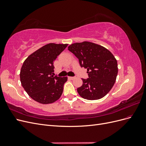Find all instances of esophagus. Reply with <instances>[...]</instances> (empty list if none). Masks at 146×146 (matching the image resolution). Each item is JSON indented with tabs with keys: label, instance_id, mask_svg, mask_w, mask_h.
<instances>
[{
	"label": "esophagus",
	"instance_id": "34e87169",
	"mask_svg": "<svg viewBox=\"0 0 146 146\" xmlns=\"http://www.w3.org/2000/svg\"><path fill=\"white\" fill-rule=\"evenodd\" d=\"M68 78L70 79V80H74V79L76 78V77H69Z\"/></svg>",
	"mask_w": 146,
	"mask_h": 146
}]
</instances>
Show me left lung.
I'll return each instance as SVG.
<instances>
[{
	"label": "left lung",
	"mask_w": 146,
	"mask_h": 146,
	"mask_svg": "<svg viewBox=\"0 0 146 146\" xmlns=\"http://www.w3.org/2000/svg\"><path fill=\"white\" fill-rule=\"evenodd\" d=\"M68 50L78 59L81 68L87 69L88 78H82L83 85L77 88L82 98L98 100L104 98L113 88L117 75V63L107 48L85 41L76 42Z\"/></svg>",
	"instance_id": "1"
}]
</instances>
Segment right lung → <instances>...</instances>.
I'll use <instances>...</instances> for the list:
<instances>
[{
  "label": "right lung",
  "mask_w": 146,
  "mask_h": 146,
  "mask_svg": "<svg viewBox=\"0 0 146 146\" xmlns=\"http://www.w3.org/2000/svg\"><path fill=\"white\" fill-rule=\"evenodd\" d=\"M68 44L50 43L33 52L21 68V85L31 98L39 103L48 104L58 100L63 91L66 77L53 76L54 63Z\"/></svg>",
  "instance_id": "1"
}]
</instances>
